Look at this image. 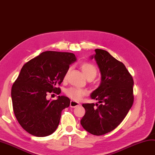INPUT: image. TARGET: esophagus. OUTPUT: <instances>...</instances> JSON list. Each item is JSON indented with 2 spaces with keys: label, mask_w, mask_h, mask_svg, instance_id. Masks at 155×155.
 <instances>
[{
  "label": "esophagus",
  "mask_w": 155,
  "mask_h": 155,
  "mask_svg": "<svg viewBox=\"0 0 155 155\" xmlns=\"http://www.w3.org/2000/svg\"><path fill=\"white\" fill-rule=\"evenodd\" d=\"M80 104L78 103V102H75V101H71V102H70V107H71V108H75L76 107L78 106H79Z\"/></svg>",
  "instance_id": "1"
}]
</instances>
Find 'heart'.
<instances>
[{"label":"heart","instance_id":"heart-1","mask_svg":"<svg viewBox=\"0 0 155 155\" xmlns=\"http://www.w3.org/2000/svg\"><path fill=\"white\" fill-rule=\"evenodd\" d=\"M81 69L87 79H92V80H93L96 76V75H97V69H96V67L90 63H84L81 64ZM70 69H71V68L68 69L65 76H67V75L68 74ZM65 93L67 96H68L70 98L75 101L80 100L81 98L84 95H85V92L83 90L75 87H69V88L67 89Z\"/></svg>","mask_w":155,"mask_h":155}]
</instances>
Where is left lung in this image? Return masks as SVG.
Returning a JSON list of instances; mask_svg holds the SVG:
<instances>
[{
  "label": "left lung",
  "instance_id": "1",
  "mask_svg": "<svg viewBox=\"0 0 155 155\" xmlns=\"http://www.w3.org/2000/svg\"><path fill=\"white\" fill-rule=\"evenodd\" d=\"M94 58L101 74V82L90 95L98 101L83 104L86 113L80 123L84 129L96 136L111 132L120 124L134 103L132 76L124 64L115 59L109 52L95 49Z\"/></svg>",
  "mask_w": 155,
  "mask_h": 155
}]
</instances>
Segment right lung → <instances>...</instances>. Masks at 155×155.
I'll return each instance as SVG.
<instances>
[{"label": "right lung", "instance_id": "obj_1", "mask_svg": "<svg viewBox=\"0 0 155 155\" xmlns=\"http://www.w3.org/2000/svg\"><path fill=\"white\" fill-rule=\"evenodd\" d=\"M75 61L71 52L45 51L23 66L11 88V98L17 120L29 134L45 137L57 130L61 112L69 106L70 100L59 96L51 101L46 96L60 94L57 86Z\"/></svg>", "mask_w": 155, "mask_h": 155}]
</instances>
